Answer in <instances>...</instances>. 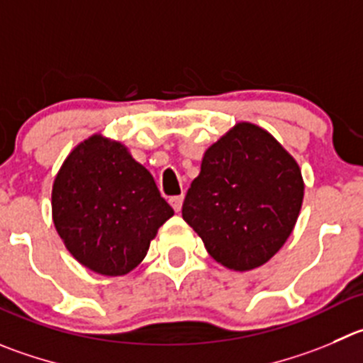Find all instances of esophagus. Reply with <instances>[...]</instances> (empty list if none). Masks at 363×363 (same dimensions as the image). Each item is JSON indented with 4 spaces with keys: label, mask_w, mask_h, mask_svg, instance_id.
<instances>
[{
    "label": "esophagus",
    "mask_w": 363,
    "mask_h": 363,
    "mask_svg": "<svg viewBox=\"0 0 363 363\" xmlns=\"http://www.w3.org/2000/svg\"><path fill=\"white\" fill-rule=\"evenodd\" d=\"M171 206L174 208V212L178 213L179 210H182V205H184V196H174V198H171Z\"/></svg>",
    "instance_id": "1"
}]
</instances>
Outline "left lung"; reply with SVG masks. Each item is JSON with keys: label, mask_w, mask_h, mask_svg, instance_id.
Instances as JSON below:
<instances>
[{"label": "left lung", "mask_w": 363, "mask_h": 363, "mask_svg": "<svg viewBox=\"0 0 363 363\" xmlns=\"http://www.w3.org/2000/svg\"><path fill=\"white\" fill-rule=\"evenodd\" d=\"M303 194L294 157L267 130L242 121L205 151L182 216L213 260L244 272L287 242Z\"/></svg>", "instance_id": "1"}]
</instances>
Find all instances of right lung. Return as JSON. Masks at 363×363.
I'll use <instances>...</instances> for the list:
<instances>
[{
    "label": "right lung",
    "mask_w": 363,
    "mask_h": 363,
    "mask_svg": "<svg viewBox=\"0 0 363 363\" xmlns=\"http://www.w3.org/2000/svg\"><path fill=\"white\" fill-rule=\"evenodd\" d=\"M51 213L69 253L103 276L133 271L174 216L151 172L101 133L82 140L58 169Z\"/></svg>",
    "instance_id": "obj_1"
}]
</instances>
